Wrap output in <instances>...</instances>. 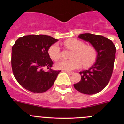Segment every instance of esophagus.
Masks as SVG:
<instances>
[{"label":"esophagus","mask_w":124,"mask_h":124,"mask_svg":"<svg viewBox=\"0 0 124 124\" xmlns=\"http://www.w3.org/2000/svg\"><path fill=\"white\" fill-rule=\"evenodd\" d=\"M67 72L68 74H70V75H72V74H74V72H72V71H67Z\"/></svg>","instance_id":"34e87169"}]
</instances>
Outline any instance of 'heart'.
Wrapping results in <instances>:
<instances>
[{
	"instance_id": "b5f03b06",
	"label": "heart",
	"mask_w": 124,
	"mask_h": 124,
	"mask_svg": "<svg viewBox=\"0 0 124 124\" xmlns=\"http://www.w3.org/2000/svg\"><path fill=\"white\" fill-rule=\"evenodd\" d=\"M66 48L72 50L71 59L60 60L55 64L57 69L70 71L79 68L82 63L85 67L93 64L97 57V52L94 47L85 43L80 40L72 38L66 40L63 42ZM48 54L52 59L56 61L61 57V48L57 44H53L49 47Z\"/></svg>"
}]
</instances>
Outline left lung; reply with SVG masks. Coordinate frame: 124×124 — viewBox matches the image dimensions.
<instances>
[{
	"instance_id": "1",
	"label": "left lung",
	"mask_w": 124,
	"mask_h": 124,
	"mask_svg": "<svg viewBox=\"0 0 124 124\" xmlns=\"http://www.w3.org/2000/svg\"><path fill=\"white\" fill-rule=\"evenodd\" d=\"M78 37L89 42L98 55L95 63L91 68L80 72L81 80L74 87L84 94H95L102 91L110 80L115 59V46L111 40L101 35L83 33Z\"/></svg>"
}]
</instances>
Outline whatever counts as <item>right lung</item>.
Segmentation results:
<instances>
[{"mask_svg":"<svg viewBox=\"0 0 124 124\" xmlns=\"http://www.w3.org/2000/svg\"><path fill=\"white\" fill-rule=\"evenodd\" d=\"M56 39L46 35H30L20 37L12 46L11 67L18 83L34 93L49 89L61 71L52 70L53 62L48 54L49 47ZM46 67L49 71L43 70Z\"/></svg>","mask_w":124,"mask_h":124,"instance_id":"obj_1","label":"right lung"}]
</instances>
